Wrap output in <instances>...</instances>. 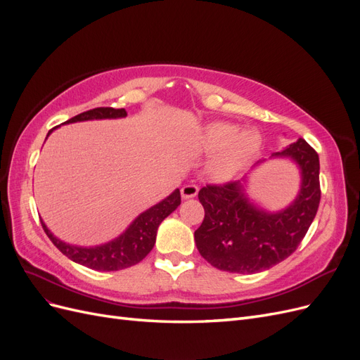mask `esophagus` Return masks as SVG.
Segmentation results:
<instances>
[{
    "label": "esophagus",
    "mask_w": 360,
    "mask_h": 360,
    "mask_svg": "<svg viewBox=\"0 0 360 360\" xmlns=\"http://www.w3.org/2000/svg\"><path fill=\"white\" fill-rule=\"evenodd\" d=\"M198 193V186H195V184H186V186L181 188V198L183 200H189L197 197Z\"/></svg>",
    "instance_id": "34e87169"
}]
</instances>
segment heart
<instances>
[{
  "label": "heart",
  "mask_w": 360,
  "mask_h": 360,
  "mask_svg": "<svg viewBox=\"0 0 360 360\" xmlns=\"http://www.w3.org/2000/svg\"><path fill=\"white\" fill-rule=\"evenodd\" d=\"M261 147L257 130H243L240 126L214 122L207 124L201 134V148L214 155L210 162V174L216 180H230L252 160Z\"/></svg>",
  "instance_id": "heart-1"
}]
</instances>
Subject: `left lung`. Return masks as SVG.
<instances>
[{
  "mask_svg": "<svg viewBox=\"0 0 360 360\" xmlns=\"http://www.w3.org/2000/svg\"><path fill=\"white\" fill-rule=\"evenodd\" d=\"M269 159H288L299 168L296 198L270 212L249 197L250 172L267 162H257L242 180L207 186L198 193L204 221L195 231L201 257L230 274H258L276 266L297 249L308 233L320 204V160L315 150L299 138Z\"/></svg>",
  "mask_w": 360,
  "mask_h": 360,
  "instance_id": "1",
  "label": "left lung"
}]
</instances>
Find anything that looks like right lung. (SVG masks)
Masks as SVG:
<instances>
[{
	"label": "right lung",
	"instance_id": "right-lung-1",
	"mask_svg": "<svg viewBox=\"0 0 360 360\" xmlns=\"http://www.w3.org/2000/svg\"><path fill=\"white\" fill-rule=\"evenodd\" d=\"M127 115L126 110H115V108H96V110L82 112L76 115L66 123H79V122H91V120H117L124 118ZM60 127V126H57ZM53 127L49 130L48 136L56 130ZM180 191L176 189L169 193L167 198H163L158 204L151 205L146 212L139 213L135 219L129 224L126 230L117 236L110 242L94 246H79L72 245L61 240L49 230L48 225L41 221V226L51 242L56 245L61 252L70 258L75 263L85 266L99 271H115L127 269L130 266L138 264L141 259H144L156 243L158 228L162 221L168 217L174 210L180 205Z\"/></svg>",
	"mask_w": 360,
	"mask_h": 360
}]
</instances>
